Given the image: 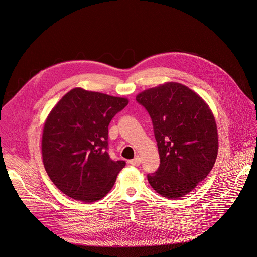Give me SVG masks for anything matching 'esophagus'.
<instances>
[{
	"label": "esophagus",
	"instance_id": "obj_1",
	"mask_svg": "<svg viewBox=\"0 0 257 257\" xmlns=\"http://www.w3.org/2000/svg\"><path fill=\"white\" fill-rule=\"evenodd\" d=\"M129 164H130V165H132V166L138 167V166H140V164H141V159H140L139 157H136L135 159H133V160L129 161Z\"/></svg>",
	"mask_w": 257,
	"mask_h": 257
}]
</instances>
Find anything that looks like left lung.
I'll use <instances>...</instances> for the list:
<instances>
[{
  "instance_id": "obj_1",
  "label": "left lung",
  "mask_w": 257,
  "mask_h": 257,
  "mask_svg": "<svg viewBox=\"0 0 257 257\" xmlns=\"http://www.w3.org/2000/svg\"><path fill=\"white\" fill-rule=\"evenodd\" d=\"M152 119L160 167L148 173L151 186L176 199L192 191L213 169L218 155L215 118L197 93L178 83L147 89L136 96Z\"/></svg>"
}]
</instances>
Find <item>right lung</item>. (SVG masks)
Listing matches in <instances>:
<instances>
[{
    "label": "right lung",
    "instance_id": "1",
    "mask_svg": "<svg viewBox=\"0 0 257 257\" xmlns=\"http://www.w3.org/2000/svg\"><path fill=\"white\" fill-rule=\"evenodd\" d=\"M128 99L76 87L48 115L42 135L43 165L64 194L91 203L113 187L126 163L109 158L108 126Z\"/></svg>",
    "mask_w": 257,
    "mask_h": 257
}]
</instances>
